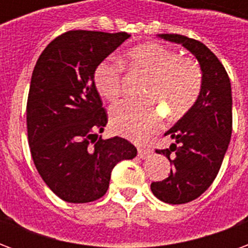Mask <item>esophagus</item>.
Instances as JSON below:
<instances>
[{
	"label": "esophagus",
	"instance_id": "obj_1",
	"mask_svg": "<svg viewBox=\"0 0 248 248\" xmlns=\"http://www.w3.org/2000/svg\"><path fill=\"white\" fill-rule=\"evenodd\" d=\"M151 150L150 149H147V147H138V155H140V158H142V159H145V158H147V156L150 155Z\"/></svg>",
	"mask_w": 248,
	"mask_h": 248
}]
</instances>
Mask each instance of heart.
Listing matches in <instances>:
<instances>
[{
  "mask_svg": "<svg viewBox=\"0 0 248 248\" xmlns=\"http://www.w3.org/2000/svg\"><path fill=\"white\" fill-rule=\"evenodd\" d=\"M121 63L133 74L147 77L146 102H122L110 111L113 129L130 140H143L162 126V114L156 102L169 111L170 119L188 113L201 95L203 74L192 58L158 42H147L130 49ZM103 61L94 73L98 93L110 102L118 101L124 93L122 66Z\"/></svg>",
  "mask_w": 248,
  "mask_h": 248,
  "instance_id": "obj_1",
  "label": "heart"
}]
</instances>
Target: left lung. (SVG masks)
<instances>
[{
    "label": "left lung",
    "instance_id": "1",
    "mask_svg": "<svg viewBox=\"0 0 248 248\" xmlns=\"http://www.w3.org/2000/svg\"><path fill=\"white\" fill-rule=\"evenodd\" d=\"M163 40L181 44L201 65L203 85L191 110L165 133L174 143L155 150L169 158L170 175L151 183L158 199L170 204L191 202L211 186L222 166L232 131V97L227 71L202 42L181 34H161Z\"/></svg>",
    "mask_w": 248,
    "mask_h": 248
}]
</instances>
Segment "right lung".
Returning <instances> with one entry per match:
<instances>
[{
	"label": "right lung",
	"instance_id": "obj_1",
	"mask_svg": "<svg viewBox=\"0 0 248 248\" xmlns=\"http://www.w3.org/2000/svg\"><path fill=\"white\" fill-rule=\"evenodd\" d=\"M129 37L70 30L51 41L34 66L26 105L30 153L44 182L65 202L103 197L114 166L137 155L124 138L98 137L108 113L94 83L97 66Z\"/></svg>",
	"mask_w": 248,
	"mask_h": 248
}]
</instances>
